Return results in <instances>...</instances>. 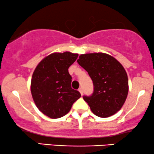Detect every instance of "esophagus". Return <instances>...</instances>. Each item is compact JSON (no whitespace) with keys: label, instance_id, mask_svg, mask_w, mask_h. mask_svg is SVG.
I'll return each instance as SVG.
<instances>
[{"label":"esophagus","instance_id":"1","mask_svg":"<svg viewBox=\"0 0 154 154\" xmlns=\"http://www.w3.org/2000/svg\"><path fill=\"white\" fill-rule=\"evenodd\" d=\"M78 91H79V93H80V94L82 95V94H83V90H82V88H79Z\"/></svg>","mask_w":154,"mask_h":154}]
</instances>
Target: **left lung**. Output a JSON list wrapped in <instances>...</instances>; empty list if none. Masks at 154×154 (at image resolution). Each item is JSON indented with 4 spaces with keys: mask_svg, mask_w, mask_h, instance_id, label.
<instances>
[{
    "mask_svg": "<svg viewBox=\"0 0 154 154\" xmlns=\"http://www.w3.org/2000/svg\"><path fill=\"white\" fill-rule=\"evenodd\" d=\"M77 63L88 72L94 91L83 96L95 115L106 118L119 111L128 94V78L122 65L104 53L81 54Z\"/></svg>",
    "mask_w": 154,
    "mask_h": 154,
    "instance_id": "1",
    "label": "left lung"
}]
</instances>
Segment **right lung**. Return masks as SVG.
Wrapping results in <instances>:
<instances>
[{
  "label": "right lung",
  "mask_w": 154,
  "mask_h": 154,
  "mask_svg": "<svg viewBox=\"0 0 154 154\" xmlns=\"http://www.w3.org/2000/svg\"><path fill=\"white\" fill-rule=\"evenodd\" d=\"M78 57L71 52L53 53L38 63L32 74L31 93L38 109L51 119L66 115L81 97L71 87L68 69Z\"/></svg>",
  "instance_id": "right-lung-1"
}]
</instances>
